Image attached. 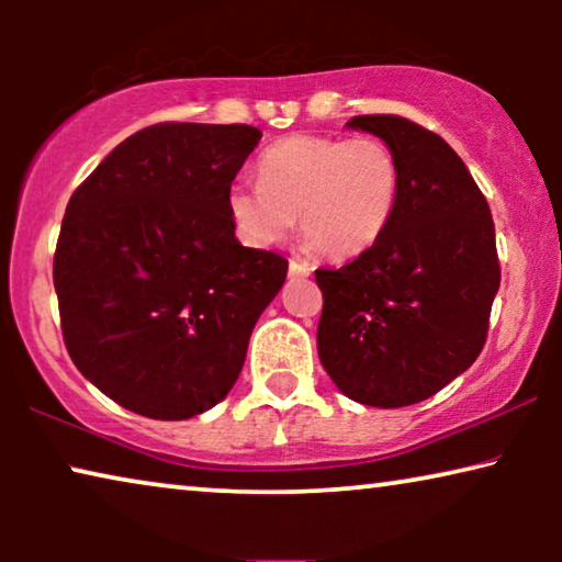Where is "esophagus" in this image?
Returning <instances> with one entry per match:
<instances>
[{
    "label": "esophagus",
    "mask_w": 562,
    "mask_h": 562,
    "mask_svg": "<svg viewBox=\"0 0 562 562\" xmlns=\"http://www.w3.org/2000/svg\"><path fill=\"white\" fill-rule=\"evenodd\" d=\"M312 273L310 263H299V260H291L289 263V276L291 279H304V276Z\"/></svg>",
    "instance_id": "esophagus-1"
}]
</instances>
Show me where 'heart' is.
Wrapping results in <instances>:
<instances>
[{
  "mask_svg": "<svg viewBox=\"0 0 562 562\" xmlns=\"http://www.w3.org/2000/svg\"><path fill=\"white\" fill-rule=\"evenodd\" d=\"M260 183H235L227 204L252 245L299 233L314 252L345 260L371 250L396 212L402 168L381 137L291 135L258 164Z\"/></svg>",
  "mask_w": 562,
  "mask_h": 562,
  "instance_id": "obj_1",
  "label": "heart"
}]
</instances>
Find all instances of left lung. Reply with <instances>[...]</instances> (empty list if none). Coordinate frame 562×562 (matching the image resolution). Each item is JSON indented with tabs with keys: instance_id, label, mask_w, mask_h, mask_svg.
<instances>
[{
	"instance_id": "8db88e82",
	"label": "left lung",
	"mask_w": 562,
	"mask_h": 562,
	"mask_svg": "<svg viewBox=\"0 0 562 562\" xmlns=\"http://www.w3.org/2000/svg\"><path fill=\"white\" fill-rule=\"evenodd\" d=\"M402 168L396 212L371 250L317 268L319 360L352 402H425L473 366L502 281L486 196L456 150L398 114H358Z\"/></svg>"
}]
</instances>
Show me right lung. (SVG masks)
Here are the masks:
<instances>
[{
  "mask_svg": "<svg viewBox=\"0 0 562 562\" xmlns=\"http://www.w3.org/2000/svg\"><path fill=\"white\" fill-rule=\"evenodd\" d=\"M250 125L158 122L122 140L68 199L53 256L74 366L125 409L196 417L243 371L289 260L243 248L229 187Z\"/></svg>",
  "mask_w": 562,
  "mask_h": 562,
  "instance_id": "right-lung-1",
  "label": "right lung"
}]
</instances>
